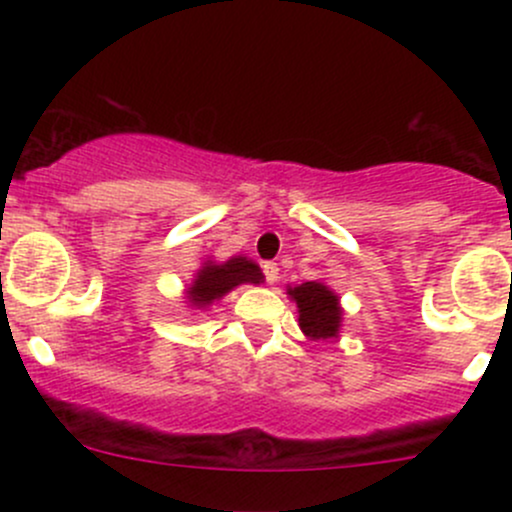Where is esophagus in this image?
I'll use <instances>...</instances> for the list:
<instances>
[{
    "label": "esophagus",
    "instance_id": "obj_1",
    "mask_svg": "<svg viewBox=\"0 0 512 512\" xmlns=\"http://www.w3.org/2000/svg\"><path fill=\"white\" fill-rule=\"evenodd\" d=\"M262 272H264V279H267V284H274V281L279 279V267H276V262H264Z\"/></svg>",
    "mask_w": 512,
    "mask_h": 512
}]
</instances>
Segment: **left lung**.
Segmentation results:
<instances>
[{
    "mask_svg": "<svg viewBox=\"0 0 512 512\" xmlns=\"http://www.w3.org/2000/svg\"><path fill=\"white\" fill-rule=\"evenodd\" d=\"M286 293L298 308V327L310 342L337 339L342 327V305L339 296L322 281H305L301 286H289Z\"/></svg>",
    "mask_w": 512,
    "mask_h": 512,
    "instance_id": "obj_1",
    "label": "left lung"
}]
</instances>
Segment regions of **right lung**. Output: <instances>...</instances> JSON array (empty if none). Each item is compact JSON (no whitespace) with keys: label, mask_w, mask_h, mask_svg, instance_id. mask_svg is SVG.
<instances>
[{"label":"right lung","mask_w":512,"mask_h":512,"mask_svg":"<svg viewBox=\"0 0 512 512\" xmlns=\"http://www.w3.org/2000/svg\"><path fill=\"white\" fill-rule=\"evenodd\" d=\"M262 281L264 274L260 264L248 260V257L236 255L221 264L207 260L202 269H197L195 281L187 289V301L195 308H207L240 284H262Z\"/></svg>","instance_id":"add662e5"}]
</instances>
